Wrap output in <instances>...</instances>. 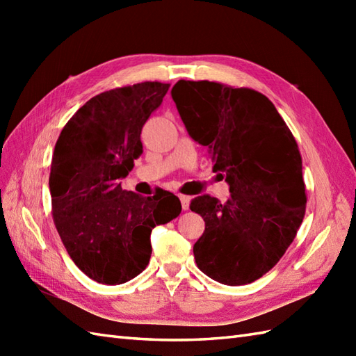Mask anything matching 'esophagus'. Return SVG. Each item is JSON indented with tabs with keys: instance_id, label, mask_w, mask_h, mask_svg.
<instances>
[{
	"instance_id": "1",
	"label": "esophagus",
	"mask_w": 356,
	"mask_h": 356,
	"mask_svg": "<svg viewBox=\"0 0 356 356\" xmlns=\"http://www.w3.org/2000/svg\"><path fill=\"white\" fill-rule=\"evenodd\" d=\"M179 199H180V202H182V209H184V211L190 209V202H191V197H190V195H184V194H180V195H179Z\"/></svg>"
}]
</instances>
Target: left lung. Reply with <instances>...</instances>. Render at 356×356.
<instances>
[{"label": "left lung", "instance_id": "8db88e82", "mask_svg": "<svg viewBox=\"0 0 356 356\" xmlns=\"http://www.w3.org/2000/svg\"><path fill=\"white\" fill-rule=\"evenodd\" d=\"M172 101L188 134L209 148L229 199H193L205 220L193 248L197 268L216 282L240 286L275 266L306 211L298 145L266 96L209 81H179Z\"/></svg>", "mask_w": 356, "mask_h": 356}]
</instances>
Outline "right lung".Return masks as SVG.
Segmentation results:
<instances>
[{"instance_id":"1","label":"right lung","mask_w":356,"mask_h":356,"mask_svg":"<svg viewBox=\"0 0 356 356\" xmlns=\"http://www.w3.org/2000/svg\"><path fill=\"white\" fill-rule=\"evenodd\" d=\"M168 88L140 82L97 95L56 140L49 179L53 220L70 259L97 283L139 275L151 257V231L182 211L171 193L142 197L120 186L143 151L142 127Z\"/></svg>"}]
</instances>
